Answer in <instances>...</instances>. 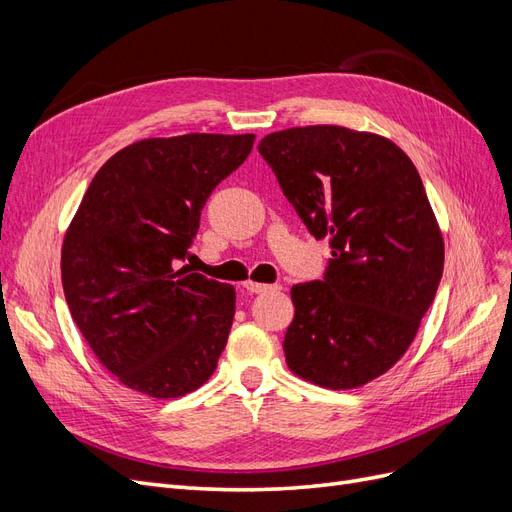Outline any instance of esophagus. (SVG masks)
<instances>
[{
	"instance_id": "obj_1",
	"label": "esophagus",
	"mask_w": 512,
	"mask_h": 512,
	"mask_svg": "<svg viewBox=\"0 0 512 512\" xmlns=\"http://www.w3.org/2000/svg\"><path fill=\"white\" fill-rule=\"evenodd\" d=\"M243 288H245L247 292H256V294H260V292H269V290H277V286L258 284V282H245V284H243Z\"/></svg>"
}]
</instances>
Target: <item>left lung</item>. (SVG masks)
I'll list each match as a JSON object with an SVG mask.
<instances>
[{"label":"left lung","mask_w":512,"mask_h":512,"mask_svg":"<svg viewBox=\"0 0 512 512\" xmlns=\"http://www.w3.org/2000/svg\"><path fill=\"white\" fill-rule=\"evenodd\" d=\"M258 151L333 254L322 282L290 290V371L333 391L376 380L410 348L444 269L421 175L389 138L342 126L273 132Z\"/></svg>","instance_id":"8db88e82"}]
</instances>
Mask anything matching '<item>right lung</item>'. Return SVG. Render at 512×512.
I'll return each instance as SVG.
<instances>
[{
  "instance_id": "1",
  "label": "right lung",
  "mask_w": 512,
  "mask_h": 512,
  "mask_svg": "<svg viewBox=\"0 0 512 512\" xmlns=\"http://www.w3.org/2000/svg\"><path fill=\"white\" fill-rule=\"evenodd\" d=\"M254 134L145 138L98 170L61 247L76 327L121 384L156 399L203 386L235 318V288L177 269L209 194Z\"/></svg>"
}]
</instances>
